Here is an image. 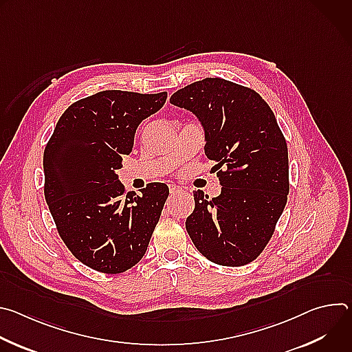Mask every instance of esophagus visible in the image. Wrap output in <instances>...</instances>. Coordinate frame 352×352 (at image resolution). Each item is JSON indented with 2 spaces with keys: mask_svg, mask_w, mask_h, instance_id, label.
I'll return each instance as SVG.
<instances>
[{
  "mask_svg": "<svg viewBox=\"0 0 352 352\" xmlns=\"http://www.w3.org/2000/svg\"><path fill=\"white\" fill-rule=\"evenodd\" d=\"M168 189H170L171 196H174V195H178V193H182V192H184V189H182L181 186H177V185H170V186H168Z\"/></svg>",
  "mask_w": 352,
  "mask_h": 352,
  "instance_id": "obj_1",
  "label": "esophagus"
}]
</instances>
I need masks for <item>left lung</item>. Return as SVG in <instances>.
<instances>
[{
	"label": "left lung",
	"mask_w": 352,
	"mask_h": 352,
	"mask_svg": "<svg viewBox=\"0 0 352 352\" xmlns=\"http://www.w3.org/2000/svg\"><path fill=\"white\" fill-rule=\"evenodd\" d=\"M170 103L199 118L223 186L213 199L193 192L186 231L210 262L248 265L269 243L289 190L288 148L276 117L254 89L221 78L193 82Z\"/></svg>",
	"instance_id": "1"
}]
</instances>
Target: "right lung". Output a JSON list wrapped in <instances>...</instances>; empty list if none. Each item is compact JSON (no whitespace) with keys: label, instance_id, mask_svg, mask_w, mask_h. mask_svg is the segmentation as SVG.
I'll return each mask as SVG.
<instances>
[{"label":"right lung","instance_id":"right-lung-1","mask_svg":"<svg viewBox=\"0 0 352 352\" xmlns=\"http://www.w3.org/2000/svg\"><path fill=\"white\" fill-rule=\"evenodd\" d=\"M166 100V91H98L71 104L47 142L45 202L67 248L93 270L118 274L146 254L168 186L126 193L116 171L132 152L138 125Z\"/></svg>","mask_w":352,"mask_h":352}]
</instances>
